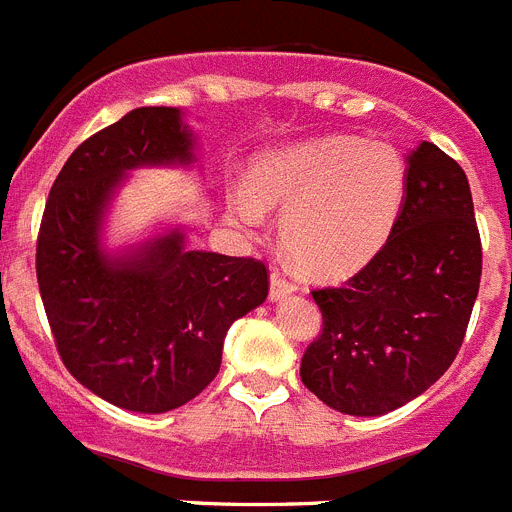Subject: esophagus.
<instances>
[{"label":"esophagus","mask_w":512,"mask_h":512,"mask_svg":"<svg viewBox=\"0 0 512 512\" xmlns=\"http://www.w3.org/2000/svg\"><path fill=\"white\" fill-rule=\"evenodd\" d=\"M292 292H297V284L281 269L271 271V299H284Z\"/></svg>","instance_id":"1"}]
</instances>
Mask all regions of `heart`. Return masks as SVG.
<instances>
[{"mask_svg":"<svg viewBox=\"0 0 512 512\" xmlns=\"http://www.w3.org/2000/svg\"><path fill=\"white\" fill-rule=\"evenodd\" d=\"M253 187L231 198L243 225H261L281 205V238L312 274L342 276L386 243L406 190V170L393 147L355 137H327L266 157Z\"/></svg>","mask_w":512,"mask_h":512,"instance_id":"b5f03b06","label":"heart"}]
</instances>
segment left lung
<instances>
[{
	"mask_svg": "<svg viewBox=\"0 0 512 512\" xmlns=\"http://www.w3.org/2000/svg\"><path fill=\"white\" fill-rule=\"evenodd\" d=\"M403 192L381 251L340 287L312 292L322 330L299 375L342 414H388L439 381L480 292L482 243L462 167L421 142Z\"/></svg>",
	"mask_w": 512,
	"mask_h": 512,
	"instance_id": "left-lung-1",
	"label": "left lung"
}]
</instances>
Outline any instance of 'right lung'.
<instances>
[{"label": "right lung", "instance_id": "add662e5", "mask_svg": "<svg viewBox=\"0 0 512 512\" xmlns=\"http://www.w3.org/2000/svg\"><path fill=\"white\" fill-rule=\"evenodd\" d=\"M175 162H192L180 111H129L70 154L37 233V284L60 360L103 401L142 414L205 391L228 327L269 294L264 261L190 251L180 231L114 261L101 251L103 210L124 172Z\"/></svg>", "mask_w": 512, "mask_h": 512}]
</instances>
